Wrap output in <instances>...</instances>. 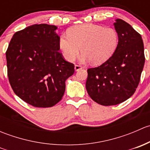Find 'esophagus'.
Instances as JSON below:
<instances>
[{
	"label": "esophagus",
	"mask_w": 150,
	"mask_h": 150,
	"mask_svg": "<svg viewBox=\"0 0 150 150\" xmlns=\"http://www.w3.org/2000/svg\"><path fill=\"white\" fill-rule=\"evenodd\" d=\"M82 69V67H81L80 64H75V71H78L79 69Z\"/></svg>",
	"instance_id": "esophagus-1"
}]
</instances>
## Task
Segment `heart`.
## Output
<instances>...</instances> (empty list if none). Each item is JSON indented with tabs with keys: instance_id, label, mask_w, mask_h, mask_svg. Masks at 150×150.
Returning a JSON list of instances; mask_svg holds the SVG:
<instances>
[{
	"instance_id": "1",
	"label": "heart",
	"mask_w": 150,
	"mask_h": 150,
	"mask_svg": "<svg viewBox=\"0 0 150 150\" xmlns=\"http://www.w3.org/2000/svg\"><path fill=\"white\" fill-rule=\"evenodd\" d=\"M118 43V34L114 28L102 25L85 24L73 27L68 35L60 36L59 46L63 57L72 62L78 57L80 50L83 60L99 64L113 54Z\"/></svg>"
}]
</instances>
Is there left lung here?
<instances>
[{
	"label": "left lung",
	"mask_w": 150,
	"mask_h": 150,
	"mask_svg": "<svg viewBox=\"0 0 150 150\" xmlns=\"http://www.w3.org/2000/svg\"><path fill=\"white\" fill-rule=\"evenodd\" d=\"M118 43L114 54L97 67L88 69L86 87L90 97L103 106L129 99L139 83L145 57L142 36L129 24L116 19Z\"/></svg>",
	"instance_id": "left-lung-1"
}]
</instances>
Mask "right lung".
<instances>
[{"label":"right lung","mask_w":150,"mask_h":150,"mask_svg":"<svg viewBox=\"0 0 150 150\" xmlns=\"http://www.w3.org/2000/svg\"><path fill=\"white\" fill-rule=\"evenodd\" d=\"M57 27L33 25L14 33L6 52L8 81L21 99L35 107H51L65 91L75 72L59 51Z\"/></svg>","instance_id":"obj_1"}]
</instances>
